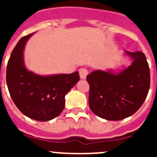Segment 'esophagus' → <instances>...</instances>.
<instances>
[{
	"instance_id": "34e87169",
	"label": "esophagus",
	"mask_w": 157,
	"mask_h": 157,
	"mask_svg": "<svg viewBox=\"0 0 157 157\" xmlns=\"http://www.w3.org/2000/svg\"><path fill=\"white\" fill-rule=\"evenodd\" d=\"M88 73H89L88 71H87L86 68L79 69V76L82 79H85L86 78L87 75H88Z\"/></svg>"
}]
</instances>
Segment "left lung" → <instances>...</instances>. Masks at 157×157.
I'll return each mask as SVG.
<instances>
[{
	"mask_svg": "<svg viewBox=\"0 0 157 157\" xmlns=\"http://www.w3.org/2000/svg\"><path fill=\"white\" fill-rule=\"evenodd\" d=\"M126 53L132 64L119 74L108 71H95L88 75L89 105L99 117L121 120L141 108L150 87V71L143 52Z\"/></svg>",
	"mask_w": 157,
	"mask_h": 157,
	"instance_id": "left-lung-1",
	"label": "left lung"
}]
</instances>
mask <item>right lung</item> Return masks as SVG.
Masks as SVG:
<instances>
[{"mask_svg": "<svg viewBox=\"0 0 157 157\" xmlns=\"http://www.w3.org/2000/svg\"><path fill=\"white\" fill-rule=\"evenodd\" d=\"M32 34L18 41L8 59L6 81L12 101L27 117L48 121L59 116L65 105L64 97L79 80L78 72L41 76L26 69L23 49Z\"/></svg>", "mask_w": 157, "mask_h": 157, "instance_id": "obj_1", "label": "right lung"}]
</instances>
